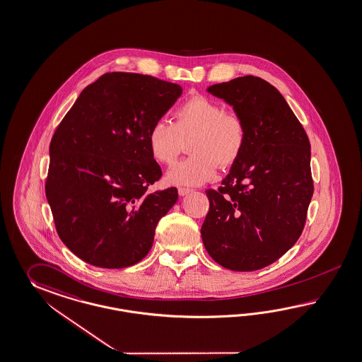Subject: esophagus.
Here are the masks:
<instances>
[{
    "label": "esophagus",
    "mask_w": 362,
    "mask_h": 362,
    "mask_svg": "<svg viewBox=\"0 0 362 362\" xmlns=\"http://www.w3.org/2000/svg\"><path fill=\"white\" fill-rule=\"evenodd\" d=\"M192 189H189V188H185V187H180L179 189H177V192L180 196H185L187 194H189Z\"/></svg>",
    "instance_id": "esophagus-1"
}]
</instances>
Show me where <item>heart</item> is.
Returning a JSON list of instances; mask_svg holds the SVG:
<instances>
[{"label": "heart", "mask_w": 362, "mask_h": 362, "mask_svg": "<svg viewBox=\"0 0 362 362\" xmlns=\"http://www.w3.org/2000/svg\"><path fill=\"white\" fill-rule=\"evenodd\" d=\"M188 158L168 170L170 185H204L221 168L233 166L247 142L245 119L234 111H223L218 102L204 95L187 98L173 112V123L159 119L148 131L150 156L160 165H171L187 141Z\"/></svg>", "instance_id": "b5f03b06"}]
</instances>
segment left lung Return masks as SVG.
<instances>
[{
    "label": "left lung",
    "mask_w": 362,
    "mask_h": 362,
    "mask_svg": "<svg viewBox=\"0 0 362 362\" xmlns=\"http://www.w3.org/2000/svg\"><path fill=\"white\" fill-rule=\"evenodd\" d=\"M245 119L247 142L218 189H206L208 254L238 272L262 269L296 245L314 192L310 141L280 91L254 76L208 88Z\"/></svg>",
    "instance_id": "left-lung-1"
}]
</instances>
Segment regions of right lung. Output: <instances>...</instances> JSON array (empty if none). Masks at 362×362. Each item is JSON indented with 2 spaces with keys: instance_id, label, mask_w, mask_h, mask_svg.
Segmentation results:
<instances>
[{
  "instance_id": "1",
  "label": "right lung",
  "mask_w": 362,
  "mask_h": 362,
  "mask_svg": "<svg viewBox=\"0 0 362 362\" xmlns=\"http://www.w3.org/2000/svg\"><path fill=\"white\" fill-rule=\"evenodd\" d=\"M182 91L151 76L106 73L82 90L53 133L45 196L59 237L88 264L141 262L177 203L175 187L148 189L162 177L148 131Z\"/></svg>"
}]
</instances>
